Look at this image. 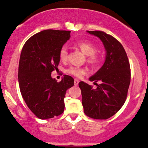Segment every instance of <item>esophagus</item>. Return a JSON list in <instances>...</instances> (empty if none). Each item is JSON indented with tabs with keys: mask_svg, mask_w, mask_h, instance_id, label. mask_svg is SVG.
<instances>
[{
	"mask_svg": "<svg viewBox=\"0 0 148 148\" xmlns=\"http://www.w3.org/2000/svg\"><path fill=\"white\" fill-rule=\"evenodd\" d=\"M79 81L77 79H74V85L75 86H77L79 84Z\"/></svg>",
	"mask_w": 148,
	"mask_h": 148,
	"instance_id": "esophagus-1",
	"label": "esophagus"
}]
</instances>
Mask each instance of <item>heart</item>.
Masks as SVG:
<instances>
[{
	"label": "heart",
	"mask_w": 148,
	"mask_h": 148,
	"mask_svg": "<svg viewBox=\"0 0 148 148\" xmlns=\"http://www.w3.org/2000/svg\"><path fill=\"white\" fill-rule=\"evenodd\" d=\"M77 46L81 50V51L87 56V60L89 63L95 64L98 62V56L96 54V48L92 44L88 42H79L77 44ZM68 51L66 46H64L59 51V58L62 61H66L67 59ZM67 72L76 77H81L86 73V70L84 68L77 66H71L67 69Z\"/></svg>",
	"instance_id": "1"
}]
</instances>
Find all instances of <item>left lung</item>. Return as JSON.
Listing matches in <instances>:
<instances>
[{
    "instance_id": "1",
    "label": "left lung",
    "mask_w": 148,
    "mask_h": 148,
    "mask_svg": "<svg viewBox=\"0 0 148 148\" xmlns=\"http://www.w3.org/2000/svg\"><path fill=\"white\" fill-rule=\"evenodd\" d=\"M86 32L98 37L106 51L102 66L89 78L97 86L95 89L80 82L85 114L91 118L106 120L115 114L126 100L130 83V66L122 44L116 38L103 31ZM97 81H100L97 85Z\"/></svg>"
}]
</instances>
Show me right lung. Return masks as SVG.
<instances>
[{
	"instance_id": "1",
	"label": "right lung",
	"mask_w": 148,
	"mask_h": 148,
	"mask_svg": "<svg viewBox=\"0 0 148 148\" xmlns=\"http://www.w3.org/2000/svg\"><path fill=\"white\" fill-rule=\"evenodd\" d=\"M70 33L44 30L31 36L21 53L18 73L21 93L28 108L41 120L63 113L66 92L74 84L70 76L64 75L60 82L51 77L60 62L59 51L71 37Z\"/></svg>"
}]
</instances>
